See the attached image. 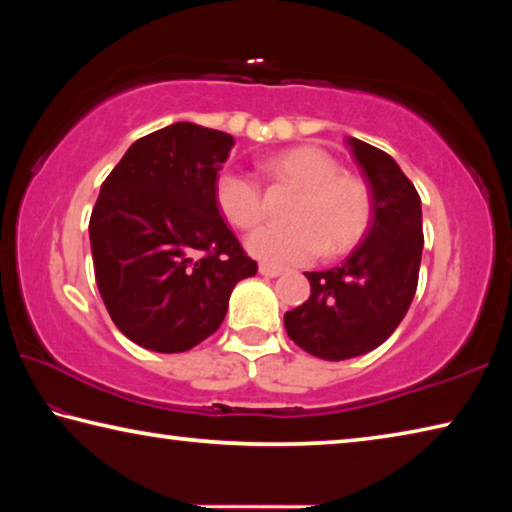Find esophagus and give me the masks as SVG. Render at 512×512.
<instances>
[{
  "label": "esophagus",
  "instance_id": "esophagus-1",
  "mask_svg": "<svg viewBox=\"0 0 512 512\" xmlns=\"http://www.w3.org/2000/svg\"><path fill=\"white\" fill-rule=\"evenodd\" d=\"M259 273H262L264 277H277V275H282L280 268L268 266V264H259Z\"/></svg>",
  "mask_w": 512,
  "mask_h": 512
}]
</instances>
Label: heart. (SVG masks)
<instances>
[{
    "instance_id": "obj_1",
    "label": "heart",
    "mask_w": 512,
    "mask_h": 512,
    "mask_svg": "<svg viewBox=\"0 0 512 512\" xmlns=\"http://www.w3.org/2000/svg\"><path fill=\"white\" fill-rule=\"evenodd\" d=\"M273 176L300 187L289 207V223H271L246 239V250L273 266L307 264L323 253H345L366 235L372 201L361 178L341 173L327 151L296 146L268 162ZM214 203L235 228H253L264 214L262 192L253 178L223 171L214 183Z\"/></svg>"
}]
</instances>
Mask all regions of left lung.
Returning a JSON list of instances; mask_svg holds the SVG:
<instances>
[{"instance_id": "8db88e82", "label": "left lung", "mask_w": 512, "mask_h": 512, "mask_svg": "<svg viewBox=\"0 0 512 512\" xmlns=\"http://www.w3.org/2000/svg\"><path fill=\"white\" fill-rule=\"evenodd\" d=\"M372 194V221L341 266L305 273L311 296L284 314L289 339L318 359L343 361L379 348L418 289L422 203L391 155L348 137Z\"/></svg>"}]
</instances>
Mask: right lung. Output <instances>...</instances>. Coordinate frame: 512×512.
Returning <instances> with one entry per match:
<instances>
[{"label":"right lung","instance_id":"1","mask_svg":"<svg viewBox=\"0 0 512 512\" xmlns=\"http://www.w3.org/2000/svg\"><path fill=\"white\" fill-rule=\"evenodd\" d=\"M235 137L176 121L131 144L90 219L97 287L119 332L185 352L223 323L237 282L257 273L214 203Z\"/></svg>","mask_w":512,"mask_h":512}]
</instances>
